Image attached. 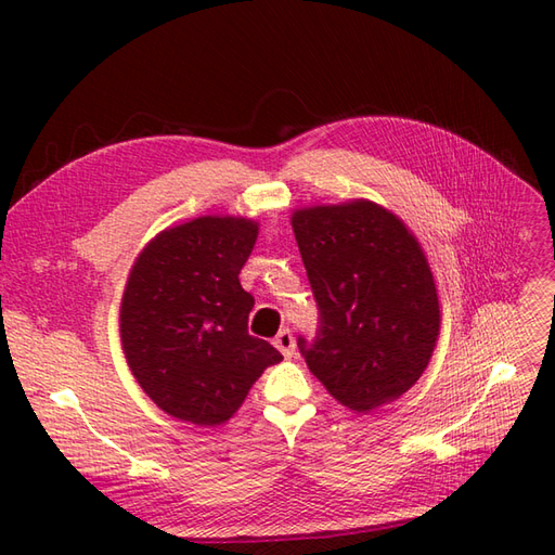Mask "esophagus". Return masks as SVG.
<instances>
[{"label":"esophagus","mask_w":555,"mask_h":555,"mask_svg":"<svg viewBox=\"0 0 555 555\" xmlns=\"http://www.w3.org/2000/svg\"><path fill=\"white\" fill-rule=\"evenodd\" d=\"M275 347L282 351L284 357H292L294 354V349H296V340H294V335H292V331L289 328H282L278 335H275Z\"/></svg>","instance_id":"esophagus-1"}]
</instances>
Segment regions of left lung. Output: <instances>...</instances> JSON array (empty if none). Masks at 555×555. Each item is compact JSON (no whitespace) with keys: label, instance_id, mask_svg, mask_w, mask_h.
I'll use <instances>...</instances> for the list:
<instances>
[{"label":"left lung","instance_id":"8db88e82","mask_svg":"<svg viewBox=\"0 0 555 555\" xmlns=\"http://www.w3.org/2000/svg\"><path fill=\"white\" fill-rule=\"evenodd\" d=\"M319 310L312 340L298 349L343 405L371 412L422 377L440 333L433 273L396 215L351 201L292 217Z\"/></svg>","mask_w":555,"mask_h":555}]
</instances>
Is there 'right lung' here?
I'll use <instances>...</instances> for the list:
<instances>
[{
  "mask_svg": "<svg viewBox=\"0 0 555 555\" xmlns=\"http://www.w3.org/2000/svg\"><path fill=\"white\" fill-rule=\"evenodd\" d=\"M255 241V222L198 217L162 231L129 275L120 310L129 367L180 422H227L266 367L282 361L247 331L255 298L238 275Z\"/></svg>",
  "mask_w": 555,
  "mask_h": 555,
  "instance_id": "add662e5",
  "label": "right lung"
}]
</instances>
